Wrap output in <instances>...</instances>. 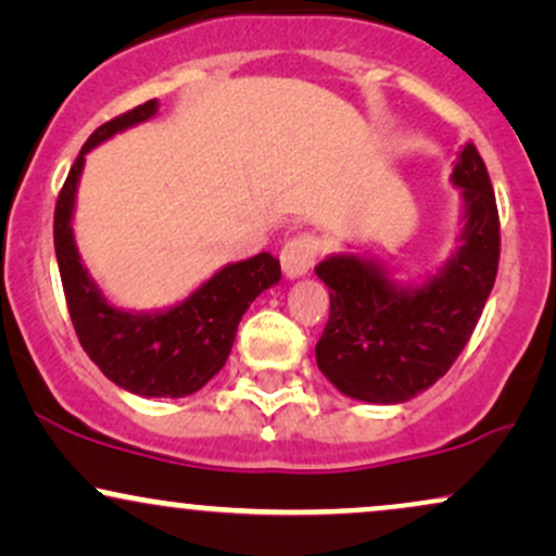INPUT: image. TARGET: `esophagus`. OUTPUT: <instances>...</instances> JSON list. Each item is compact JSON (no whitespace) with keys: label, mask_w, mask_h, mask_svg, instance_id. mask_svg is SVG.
I'll return each mask as SVG.
<instances>
[{"label":"esophagus","mask_w":556,"mask_h":556,"mask_svg":"<svg viewBox=\"0 0 556 556\" xmlns=\"http://www.w3.org/2000/svg\"><path fill=\"white\" fill-rule=\"evenodd\" d=\"M316 256H318V240L314 235H298V238L285 242L282 253H279V261H282V271L287 277L300 279L314 269Z\"/></svg>","instance_id":"1"}]
</instances>
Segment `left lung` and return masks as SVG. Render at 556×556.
Wrapping results in <instances>:
<instances>
[{"label": "left lung", "mask_w": 556, "mask_h": 556, "mask_svg": "<svg viewBox=\"0 0 556 556\" xmlns=\"http://www.w3.org/2000/svg\"><path fill=\"white\" fill-rule=\"evenodd\" d=\"M450 182L460 190V232L437 271L400 279L384 261L350 248L316 266L331 300L316 363L344 397L371 405L418 397L473 334L500 266L496 198L473 143L460 149Z\"/></svg>", "instance_id": "1"}]
</instances>
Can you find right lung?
I'll use <instances>...</instances> for the list:
<instances>
[{
	"label": "right lung",
	"mask_w": 556,
	"mask_h": 556,
	"mask_svg": "<svg viewBox=\"0 0 556 556\" xmlns=\"http://www.w3.org/2000/svg\"><path fill=\"white\" fill-rule=\"evenodd\" d=\"M159 101L104 123L86 140L70 169L54 212V251L70 318L83 350L106 379L138 397H185L206 387L225 368L242 314L261 292L282 279L269 253L222 266L180 303L154 311L117 308L83 266L75 242V198L86 154L117 132L156 117Z\"/></svg>",
	"instance_id": "add662e5"
}]
</instances>
